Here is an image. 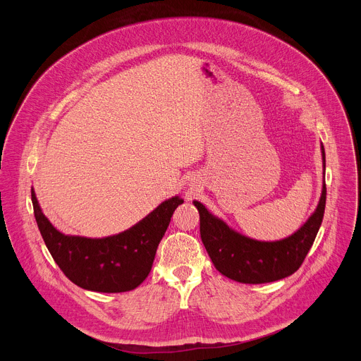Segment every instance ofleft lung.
<instances>
[{"instance_id": "obj_1", "label": "left lung", "mask_w": 361, "mask_h": 361, "mask_svg": "<svg viewBox=\"0 0 361 361\" xmlns=\"http://www.w3.org/2000/svg\"><path fill=\"white\" fill-rule=\"evenodd\" d=\"M323 166L326 154L322 144ZM326 183L316 212L291 235L277 241H259L230 228L214 217L200 201L194 205L200 213V234L214 267L226 277L245 284H262L281 280L295 273L310 251L326 209Z\"/></svg>"}]
</instances>
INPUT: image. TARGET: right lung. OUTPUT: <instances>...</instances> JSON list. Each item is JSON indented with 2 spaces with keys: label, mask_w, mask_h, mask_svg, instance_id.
<instances>
[{
  "label": "right lung",
  "mask_w": 361,
  "mask_h": 361,
  "mask_svg": "<svg viewBox=\"0 0 361 361\" xmlns=\"http://www.w3.org/2000/svg\"><path fill=\"white\" fill-rule=\"evenodd\" d=\"M31 200L38 230L61 271L78 287L98 293L130 291L147 279L171 216L184 202L171 197L120 234L87 238L60 233L42 214L32 188Z\"/></svg>",
  "instance_id": "1"
}]
</instances>
